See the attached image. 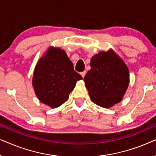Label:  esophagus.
<instances>
[{
    "mask_svg": "<svg viewBox=\"0 0 156 156\" xmlns=\"http://www.w3.org/2000/svg\"><path fill=\"white\" fill-rule=\"evenodd\" d=\"M86 71H84V72H81V75H82V77H84V76H85V74H86Z\"/></svg>",
    "mask_w": 156,
    "mask_h": 156,
    "instance_id": "34e87169",
    "label": "esophagus"
}]
</instances>
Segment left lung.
<instances>
[{"instance_id":"8db88e82","label":"left lung","mask_w":156,"mask_h":156,"mask_svg":"<svg viewBox=\"0 0 156 156\" xmlns=\"http://www.w3.org/2000/svg\"><path fill=\"white\" fill-rule=\"evenodd\" d=\"M90 66L84 80L94 103L109 108L121 101L129 84V72L126 64L109 51L95 55Z\"/></svg>"}]
</instances>
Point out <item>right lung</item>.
<instances>
[{
	"instance_id": "right-lung-1",
	"label": "right lung",
	"mask_w": 156,
	"mask_h": 156,
	"mask_svg": "<svg viewBox=\"0 0 156 156\" xmlns=\"http://www.w3.org/2000/svg\"><path fill=\"white\" fill-rule=\"evenodd\" d=\"M82 79L65 51L50 48L36 65L33 85L40 101L56 108L67 101L76 81Z\"/></svg>"
}]
</instances>
